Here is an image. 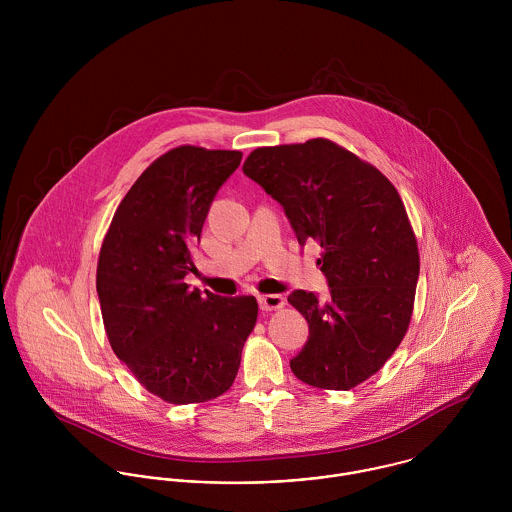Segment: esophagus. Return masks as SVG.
Instances as JSON below:
<instances>
[{
    "instance_id": "1",
    "label": "esophagus",
    "mask_w": 512,
    "mask_h": 512,
    "mask_svg": "<svg viewBox=\"0 0 512 512\" xmlns=\"http://www.w3.org/2000/svg\"><path fill=\"white\" fill-rule=\"evenodd\" d=\"M258 303H260L262 311H276V309H282L286 305V299L282 295L268 293V295H260Z\"/></svg>"
}]
</instances>
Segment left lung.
Returning a JSON list of instances; mask_svg holds the SVG:
<instances>
[{"instance_id": "1", "label": "left lung", "mask_w": 512, "mask_h": 512, "mask_svg": "<svg viewBox=\"0 0 512 512\" xmlns=\"http://www.w3.org/2000/svg\"><path fill=\"white\" fill-rule=\"evenodd\" d=\"M242 171L284 207L299 244L323 250L331 295L288 297L309 325L293 374L323 390L355 388L394 355L414 311L420 254L396 187L325 138L258 147Z\"/></svg>"}]
</instances>
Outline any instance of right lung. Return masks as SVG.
I'll list each match as a JSON object with an SVG mask.
<instances>
[{"label": "right lung", "instance_id": "1", "mask_svg": "<svg viewBox=\"0 0 512 512\" xmlns=\"http://www.w3.org/2000/svg\"><path fill=\"white\" fill-rule=\"evenodd\" d=\"M242 151L179 146L159 155L118 205L102 240L96 292L116 357L169 404L224 394L254 331V295L189 290L191 248Z\"/></svg>", "mask_w": 512, "mask_h": 512}]
</instances>
